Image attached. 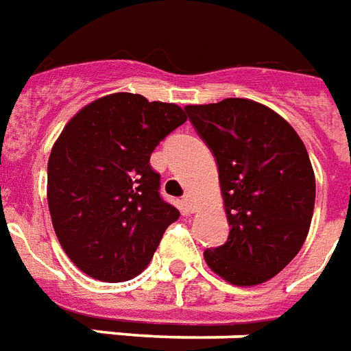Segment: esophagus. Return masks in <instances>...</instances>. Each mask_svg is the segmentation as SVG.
<instances>
[{
  "mask_svg": "<svg viewBox=\"0 0 351 351\" xmlns=\"http://www.w3.org/2000/svg\"><path fill=\"white\" fill-rule=\"evenodd\" d=\"M182 204H184V208L188 210V212H193V210H195V201H193L191 193H186V195L182 197Z\"/></svg>",
  "mask_w": 351,
  "mask_h": 351,
  "instance_id": "obj_1",
  "label": "esophagus"
}]
</instances>
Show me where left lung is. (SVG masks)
<instances>
[{
  "mask_svg": "<svg viewBox=\"0 0 351 351\" xmlns=\"http://www.w3.org/2000/svg\"><path fill=\"white\" fill-rule=\"evenodd\" d=\"M219 173L227 241L204 251L210 269L236 287H255L300 253L313 219L314 171L295 130L247 98L188 106Z\"/></svg>",
  "mask_w": 351,
  "mask_h": 351,
  "instance_id": "1",
  "label": "left lung"
}]
</instances>
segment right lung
<instances>
[{
    "instance_id": "right-lung-1",
    "label": "right lung",
    "mask_w": 351,
    "mask_h": 351,
    "mask_svg": "<svg viewBox=\"0 0 351 351\" xmlns=\"http://www.w3.org/2000/svg\"><path fill=\"white\" fill-rule=\"evenodd\" d=\"M186 121L176 104L115 93L64 126L48 160V206L57 240L83 274L121 282L149 266L180 215L160 197L150 154Z\"/></svg>"
}]
</instances>
